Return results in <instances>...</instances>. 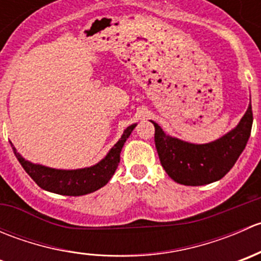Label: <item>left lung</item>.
Listing matches in <instances>:
<instances>
[{
    "label": "left lung",
    "instance_id": "1",
    "mask_svg": "<svg viewBox=\"0 0 261 261\" xmlns=\"http://www.w3.org/2000/svg\"><path fill=\"white\" fill-rule=\"evenodd\" d=\"M155 146L160 163L173 180L184 186H204L225 177L235 165L251 134V105L239 125L208 144H191L167 135L156 122Z\"/></svg>",
    "mask_w": 261,
    "mask_h": 261
}]
</instances>
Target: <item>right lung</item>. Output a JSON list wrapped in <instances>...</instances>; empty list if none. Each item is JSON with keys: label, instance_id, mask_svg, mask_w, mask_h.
<instances>
[{"label": "right lung", "instance_id": "1", "mask_svg": "<svg viewBox=\"0 0 261 261\" xmlns=\"http://www.w3.org/2000/svg\"><path fill=\"white\" fill-rule=\"evenodd\" d=\"M135 126L134 123L123 131L120 140L112 146L109 154L101 162L97 163L93 167L83 168V169H53L44 165L33 164L23 159L14 146H12V150L25 172L40 188L53 192V193L63 194V196H83V194L92 193L109 183L120 163L121 149Z\"/></svg>", "mask_w": 261, "mask_h": 261}]
</instances>
